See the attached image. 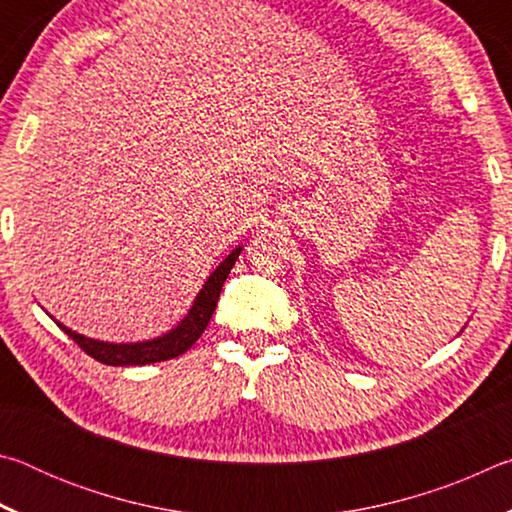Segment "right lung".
I'll use <instances>...</instances> for the list:
<instances>
[{"label":"right lung","mask_w":512,"mask_h":512,"mask_svg":"<svg viewBox=\"0 0 512 512\" xmlns=\"http://www.w3.org/2000/svg\"><path fill=\"white\" fill-rule=\"evenodd\" d=\"M244 248H235L232 253L223 259V262L214 268L212 275L207 277L203 289L198 291V296L194 298L192 307H189L187 316L180 320V323L164 332L162 336H155V339L149 341H137V343H108V341H97L90 339V336H83L74 329L65 327L63 323L56 325L63 329V332L72 339L83 352H88L92 359H97L106 366H146V363H155V361H167L173 357H180V354L187 352L192 345L201 339V334L205 332L207 323L216 309V302H219V293L223 289L225 277L230 275V268L235 266L239 253Z\"/></svg>","instance_id":"1"}]
</instances>
